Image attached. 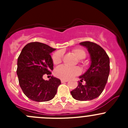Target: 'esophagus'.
Segmentation results:
<instances>
[{
    "mask_svg": "<svg viewBox=\"0 0 128 128\" xmlns=\"http://www.w3.org/2000/svg\"><path fill=\"white\" fill-rule=\"evenodd\" d=\"M68 80H61V82L63 83V82H67Z\"/></svg>",
    "mask_w": 128,
    "mask_h": 128,
    "instance_id": "34e87169",
    "label": "esophagus"
}]
</instances>
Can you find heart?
Masks as SVG:
<instances>
[{
    "instance_id": "b5f03b06",
    "label": "heart",
    "mask_w": 128,
    "mask_h": 128,
    "mask_svg": "<svg viewBox=\"0 0 128 128\" xmlns=\"http://www.w3.org/2000/svg\"><path fill=\"white\" fill-rule=\"evenodd\" d=\"M72 53L80 60H82L86 56V53L81 48H75L72 50ZM63 54L61 50L56 51L52 56V61L54 65H58L60 64L63 60ZM81 70L80 67H68L66 66H60L56 68L54 71V74L57 78L61 80H68L74 77L80 75Z\"/></svg>"
}]
</instances>
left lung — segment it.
Returning a JSON list of instances; mask_svg holds the SVG:
<instances>
[{"label": "left lung", "mask_w": 128, "mask_h": 128, "mask_svg": "<svg viewBox=\"0 0 128 128\" xmlns=\"http://www.w3.org/2000/svg\"><path fill=\"white\" fill-rule=\"evenodd\" d=\"M86 47L91 57V65L83 75L80 77L76 88L70 92L73 98L78 100H90L98 98L103 91L110 74V59L100 46L86 41L80 43ZM85 80L86 84H82Z\"/></svg>", "instance_id": "left-lung-1"}]
</instances>
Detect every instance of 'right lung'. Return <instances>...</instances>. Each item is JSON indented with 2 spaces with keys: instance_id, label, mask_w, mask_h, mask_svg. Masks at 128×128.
Listing matches in <instances>:
<instances>
[{
  "instance_id": "obj_1",
  "label": "right lung",
  "mask_w": 128,
  "mask_h": 128,
  "mask_svg": "<svg viewBox=\"0 0 128 128\" xmlns=\"http://www.w3.org/2000/svg\"><path fill=\"white\" fill-rule=\"evenodd\" d=\"M56 50L46 44L30 42L23 48L17 62L16 74L24 94L36 102L48 101L54 98L60 80L51 76L44 80L43 76H50L53 70L50 53Z\"/></svg>"
}]
</instances>
